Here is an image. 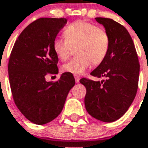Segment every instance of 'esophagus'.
Instances as JSON below:
<instances>
[{
    "label": "esophagus",
    "instance_id": "obj_1",
    "mask_svg": "<svg viewBox=\"0 0 148 148\" xmlns=\"http://www.w3.org/2000/svg\"><path fill=\"white\" fill-rule=\"evenodd\" d=\"M74 78H75V82L77 83L79 82V81H80V77H78V76H74Z\"/></svg>",
    "mask_w": 148,
    "mask_h": 148
}]
</instances>
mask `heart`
<instances>
[{
    "label": "heart",
    "instance_id": "1",
    "mask_svg": "<svg viewBox=\"0 0 148 148\" xmlns=\"http://www.w3.org/2000/svg\"><path fill=\"white\" fill-rule=\"evenodd\" d=\"M63 34L65 38H56L52 48L57 57L65 61L71 56L73 49L75 57L63 66L66 73L81 75L93 63L99 65L108 56L110 48V37L103 28L89 22L79 20L66 27Z\"/></svg>",
    "mask_w": 148,
    "mask_h": 148
}]
</instances>
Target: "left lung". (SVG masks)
<instances>
[{
  "mask_svg": "<svg viewBox=\"0 0 148 148\" xmlns=\"http://www.w3.org/2000/svg\"><path fill=\"white\" fill-rule=\"evenodd\" d=\"M110 37L108 56L91 75L105 77L95 82L80 79L85 85V105L91 116L104 122H112L123 115L135 98L138 88L140 63L131 36L122 25L108 18H96Z\"/></svg>",
  "mask_w": 148,
  "mask_h": 148,
  "instance_id": "1",
  "label": "left lung"
}]
</instances>
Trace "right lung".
Returning <instances> with one entry per match:
<instances>
[{
  "mask_svg": "<svg viewBox=\"0 0 148 148\" xmlns=\"http://www.w3.org/2000/svg\"><path fill=\"white\" fill-rule=\"evenodd\" d=\"M67 23L65 18H40L28 25L14 44L8 61L11 91L16 107L36 125L50 122L63 110L75 84L73 74L63 73L55 82L45 76L58 74L52 43Z\"/></svg>",
  "mask_w": 148,
  "mask_h": 148,
  "instance_id": "obj_1",
  "label": "right lung"
}]
</instances>
